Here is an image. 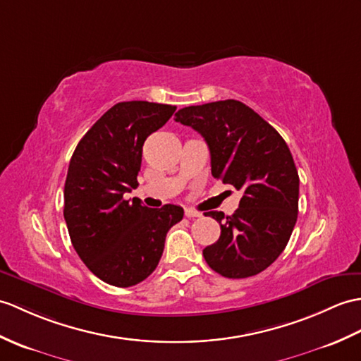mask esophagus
<instances>
[{
	"instance_id": "esophagus-1",
	"label": "esophagus",
	"mask_w": 361,
	"mask_h": 361,
	"mask_svg": "<svg viewBox=\"0 0 361 361\" xmlns=\"http://www.w3.org/2000/svg\"><path fill=\"white\" fill-rule=\"evenodd\" d=\"M184 215H186L188 219H195V216H201V214L198 211H195V209H190V207H188L186 211H184Z\"/></svg>"
}]
</instances>
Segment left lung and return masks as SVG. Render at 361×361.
Listing matches in <instances>:
<instances>
[{
	"instance_id": "left-lung-1",
	"label": "left lung",
	"mask_w": 361,
	"mask_h": 361,
	"mask_svg": "<svg viewBox=\"0 0 361 361\" xmlns=\"http://www.w3.org/2000/svg\"><path fill=\"white\" fill-rule=\"evenodd\" d=\"M175 121L201 133L212 175L243 190L233 215L211 211L221 235L203 249L206 263L226 279H247L269 267L286 247L298 214L300 178L286 141L237 99L183 107Z\"/></svg>"
}]
</instances>
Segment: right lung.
<instances>
[{
	"instance_id": "obj_1",
	"label": "right lung",
	"mask_w": 361,
	"mask_h": 361,
	"mask_svg": "<svg viewBox=\"0 0 361 361\" xmlns=\"http://www.w3.org/2000/svg\"><path fill=\"white\" fill-rule=\"evenodd\" d=\"M175 106L124 102L86 132L71 158L64 220L72 246L89 271L116 288L146 280L163 255L166 233L181 221L175 204L149 209L124 200L138 186L142 145L171 118Z\"/></svg>"
}]
</instances>
